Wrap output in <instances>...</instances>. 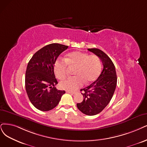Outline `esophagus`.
I'll use <instances>...</instances> for the list:
<instances>
[{"mask_svg":"<svg viewBox=\"0 0 147 147\" xmlns=\"http://www.w3.org/2000/svg\"><path fill=\"white\" fill-rule=\"evenodd\" d=\"M66 92H67V93H68L72 94H76V92H73V91H67Z\"/></svg>","mask_w":147,"mask_h":147,"instance_id":"1","label":"esophagus"}]
</instances>
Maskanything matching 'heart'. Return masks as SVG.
<instances>
[{"label": "heart", "mask_w": 147, "mask_h": 147, "mask_svg": "<svg viewBox=\"0 0 147 147\" xmlns=\"http://www.w3.org/2000/svg\"><path fill=\"white\" fill-rule=\"evenodd\" d=\"M68 66L76 67L75 76L62 80L60 86L63 89L74 91L84 85L96 80L100 73L101 62L96 55H89L81 51H73L67 54L65 59L58 58L54 65L56 77L59 79L65 78Z\"/></svg>", "instance_id": "b5f03b06"}]
</instances>
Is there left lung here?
Returning <instances> with one entry per match:
<instances>
[{
  "mask_svg": "<svg viewBox=\"0 0 147 147\" xmlns=\"http://www.w3.org/2000/svg\"><path fill=\"white\" fill-rule=\"evenodd\" d=\"M101 60L104 68L99 78L83 91V101L77 104L78 109L84 114L94 116L100 113L109 104L116 87L117 75L115 65L111 59L97 48H88Z\"/></svg>",
  "mask_w": 147,
  "mask_h": 147,
  "instance_id": "8db88e82",
  "label": "left lung"
}]
</instances>
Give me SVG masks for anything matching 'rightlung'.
<instances>
[{
	"label": "right lung",
	"mask_w": 147,
	"mask_h": 147,
	"mask_svg": "<svg viewBox=\"0 0 147 147\" xmlns=\"http://www.w3.org/2000/svg\"><path fill=\"white\" fill-rule=\"evenodd\" d=\"M68 46L51 43L37 51L29 61L25 73V89L31 104L42 111L55 108L65 93L58 90L54 73L57 58Z\"/></svg>",
	"instance_id": "add662e5"
}]
</instances>
